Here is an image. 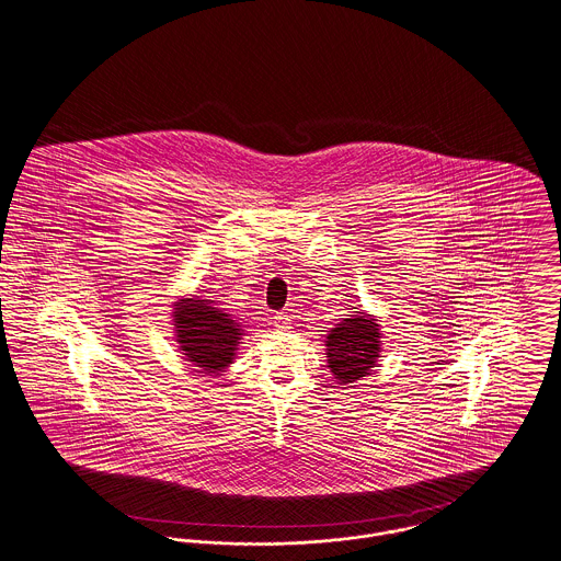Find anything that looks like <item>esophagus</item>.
Instances as JSON below:
<instances>
[{
  "instance_id": "esophagus-1",
  "label": "esophagus",
  "mask_w": 561,
  "mask_h": 561,
  "mask_svg": "<svg viewBox=\"0 0 561 561\" xmlns=\"http://www.w3.org/2000/svg\"><path fill=\"white\" fill-rule=\"evenodd\" d=\"M272 323H274L276 330H283V332L291 328V321H289V317H287L285 312H276V314L272 317Z\"/></svg>"
}]
</instances>
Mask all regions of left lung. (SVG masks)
<instances>
[{"label": "left lung", "mask_w": 561, "mask_h": 561, "mask_svg": "<svg viewBox=\"0 0 561 561\" xmlns=\"http://www.w3.org/2000/svg\"><path fill=\"white\" fill-rule=\"evenodd\" d=\"M325 347L328 366L334 379L341 386L354 383L359 377H366L370 373L379 357V323L366 312L352 314L350 319H343L336 328L330 330Z\"/></svg>", "instance_id": "1"}]
</instances>
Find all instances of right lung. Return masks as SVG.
I'll return each mask as SVG.
<instances>
[{
    "label": "right lung",
    "instance_id": "add662e5",
    "mask_svg": "<svg viewBox=\"0 0 561 561\" xmlns=\"http://www.w3.org/2000/svg\"><path fill=\"white\" fill-rule=\"evenodd\" d=\"M173 325L180 352L202 373H222L233 362L242 341L240 323L199 298L175 302Z\"/></svg>",
    "mask_w": 561,
    "mask_h": 561
}]
</instances>
